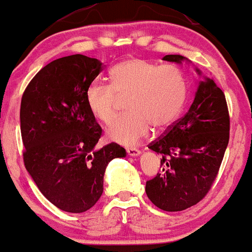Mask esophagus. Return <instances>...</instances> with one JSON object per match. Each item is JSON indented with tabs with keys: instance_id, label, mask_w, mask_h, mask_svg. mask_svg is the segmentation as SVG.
<instances>
[{
	"instance_id": "1",
	"label": "esophagus",
	"mask_w": 252,
	"mask_h": 252,
	"mask_svg": "<svg viewBox=\"0 0 252 252\" xmlns=\"http://www.w3.org/2000/svg\"><path fill=\"white\" fill-rule=\"evenodd\" d=\"M126 153L131 157H135V156H139L141 153V151L139 148H135V147H126Z\"/></svg>"
}]
</instances>
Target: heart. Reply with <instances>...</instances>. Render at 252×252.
<instances>
[{
	"label": "heart",
	"mask_w": 252,
	"mask_h": 252,
	"mask_svg": "<svg viewBox=\"0 0 252 252\" xmlns=\"http://www.w3.org/2000/svg\"><path fill=\"white\" fill-rule=\"evenodd\" d=\"M111 86L93 82L86 93L92 115L104 124L117 116L123 100L130 112L113 122L107 137L121 145H135L151 126L163 130L176 121L189 94V82L181 68L145 59L121 62L110 72Z\"/></svg>",
	"instance_id": "1"
}]
</instances>
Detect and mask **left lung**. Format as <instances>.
Masks as SVG:
<instances>
[{"instance_id": "left-lung-1", "label": "left lung", "mask_w": 252, "mask_h": 252, "mask_svg": "<svg viewBox=\"0 0 252 252\" xmlns=\"http://www.w3.org/2000/svg\"><path fill=\"white\" fill-rule=\"evenodd\" d=\"M163 60L181 63L184 57L171 54ZM228 141L226 96L213 78H206L189 112L148 145L161 155L163 169L146 182L148 199L164 211H182L199 203L215 182Z\"/></svg>"}]
</instances>
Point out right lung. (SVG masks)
Returning a JSON list of instances; mask_svg holds the SVG:
<instances>
[{"label": "right lung", "instance_id": "obj_1", "mask_svg": "<svg viewBox=\"0 0 252 252\" xmlns=\"http://www.w3.org/2000/svg\"><path fill=\"white\" fill-rule=\"evenodd\" d=\"M102 71L97 59L75 54L54 60L36 73L20 105L26 170L42 194L60 210L84 213L101 197L107 164L126 157L116 142L96 150L102 129L86 93Z\"/></svg>", "mask_w": 252, "mask_h": 252}]
</instances>
